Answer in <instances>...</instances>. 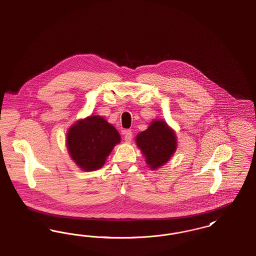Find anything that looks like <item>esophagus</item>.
Masks as SVG:
<instances>
[{
	"mask_svg": "<svg viewBox=\"0 0 256 256\" xmlns=\"http://www.w3.org/2000/svg\"><path fill=\"white\" fill-rule=\"evenodd\" d=\"M123 134H124V140H125L126 142H131V140H132L133 133H132L131 130H124Z\"/></svg>",
	"mask_w": 256,
	"mask_h": 256,
	"instance_id": "1",
	"label": "esophagus"
}]
</instances>
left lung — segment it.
<instances>
[{
	"label": "left lung",
	"instance_id": "left-lung-1",
	"mask_svg": "<svg viewBox=\"0 0 256 256\" xmlns=\"http://www.w3.org/2000/svg\"><path fill=\"white\" fill-rule=\"evenodd\" d=\"M136 142L146 164L153 170L166 164L177 149L176 134L160 120H153L145 131L136 136Z\"/></svg>",
	"mask_w": 256,
	"mask_h": 256
}]
</instances>
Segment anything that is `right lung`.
<instances>
[{"instance_id": "1", "label": "right lung", "mask_w": 256, "mask_h": 256, "mask_svg": "<svg viewBox=\"0 0 256 256\" xmlns=\"http://www.w3.org/2000/svg\"><path fill=\"white\" fill-rule=\"evenodd\" d=\"M120 142V136L116 129L100 116L80 120L68 131L70 156L84 171L103 166L114 145Z\"/></svg>"}]
</instances>
